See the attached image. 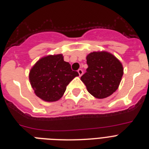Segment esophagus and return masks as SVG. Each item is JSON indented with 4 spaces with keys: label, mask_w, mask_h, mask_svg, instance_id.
Segmentation results:
<instances>
[{
    "label": "esophagus",
    "mask_w": 149,
    "mask_h": 149,
    "mask_svg": "<svg viewBox=\"0 0 149 149\" xmlns=\"http://www.w3.org/2000/svg\"><path fill=\"white\" fill-rule=\"evenodd\" d=\"M78 73H79V76H81L82 74H83V70H82L81 69H79V70H78Z\"/></svg>",
    "instance_id": "obj_1"
}]
</instances>
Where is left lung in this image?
I'll use <instances>...</instances> for the list:
<instances>
[{"instance_id":"left-lung-1","label":"left lung","mask_w":149,"mask_h":149,"mask_svg":"<svg viewBox=\"0 0 149 149\" xmlns=\"http://www.w3.org/2000/svg\"><path fill=\"white\" fill-rule=\"evenodd\" d=\"M88 68L81 77L87 91L98 99L111 95L118 89L123 76V66L107 52H93L86 56Z\"/></svg>"}]
</instances>
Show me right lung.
Segmentation results:
<instances>
[{"label": "right lung", "mask_w": 149, "mask_h": 149, "mask_svg": "<svg viewBox=\"0 0 149 149\" xmlns=\"http://www.w3.org/2000/svg\"><path fill=\"white\" fill-rule=\"evenodd\" d=\"M79 76L71 70L63 54L48 55L40 59L29 73L35 94L47 102H54L63 97L68 84Z\"/></svg>", "instance_id": "right-lung-1"}]
</instances>
